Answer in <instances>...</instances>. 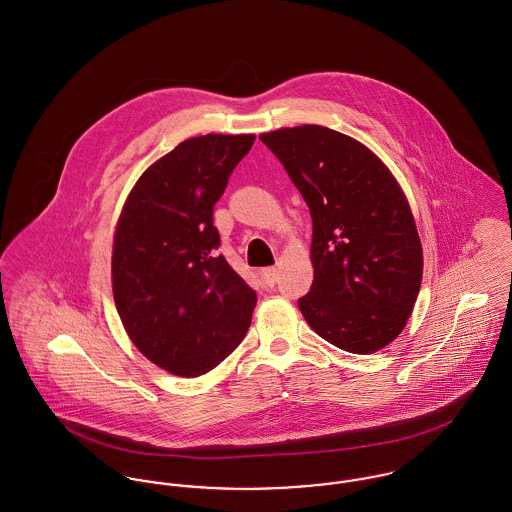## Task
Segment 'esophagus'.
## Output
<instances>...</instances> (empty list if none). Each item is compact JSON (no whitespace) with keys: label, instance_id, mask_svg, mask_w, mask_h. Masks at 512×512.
<instances>
[{"label":"esophagus","instance_id":"1","mask_svg":"<svg viewBox=\"0 0 512 512\" xmlns=\"http://www.w3.org/2000/svg\"><path fill=\"white\" fill-rule=\"evenodd\" d=\"M260 276H262L264 284L272 288V286L278 282V278H280V272H278V268H264V270H260Z\"/></svg>","mask_w":512,"mask_h":512}]
</instances>
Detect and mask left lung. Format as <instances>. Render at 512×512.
Segmentation results:
<instances>
[{
    "mask_svg": "<svg viewBox=\"0 0 512 512\" xmlns=\"http://www.w3.org/2000/svg\"><path fill=\"white\" fill-rule=\"evenodd\" d=\"M305 199L313 284L297 305L331 345L370 355L392 343L422 286L424 254L410 203L382 159L325 126L262 134Z\"/></svg>",
    "mask_w": 512,
    "mask_h": 512,
    "instance_id": "8db88e82",
    "label": "left lung"
}]
</instances>
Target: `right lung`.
<instances>
[{
    "instance_id": "right-lung-1",
    "label": "right lung",
    "mask_w": 512,
    "mask_h": 512,
    "mask_svg": "<svg viewBox=\"0 0 512 512\" xmlns=\"http://www.w3.org/2000/svg\"><path fill=\"white\" fill-rule=\"evenodd\" d=\"M254 134H207L151 163L114 230L112 292L122 325L153 365L201 376L244 339L256 292L215 256L213 224L230 173Z\"/></svg>"
}]
</instances>
